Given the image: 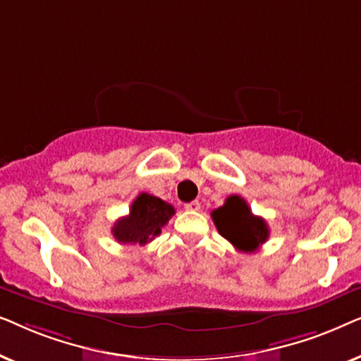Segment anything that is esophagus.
I'll list each match as a JSON object with an SVG mask.
<instances>
[{
  "instance_id": "esophagus-1",
  "label": "esophagus",
  "mask_w": 361,
  "mask_h": 361,
  "mask_svg": "<svg viewBox=\"0 0 361 361\" xmlns=\"http://www.w3.org/2000/svg\"><path fill=\"white\" fill-rule=\"evenodd\" d=\"M184 209L189 210V212H199V210H200V202H199V200L189 202V204L184 205Z\"/></svg>"
}]
</instances>
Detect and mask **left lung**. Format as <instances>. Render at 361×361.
<instances>
[{"label": "left lung", "instance_id": "obj_1", "mask_svg": "<svg viewBox=\"0 0 361 361\" xmlns=\"http://www.w3.org/2000/svg\"><path fill=\"white\" fill-rule=\"evenodd\" d=\"M212 220L219 233L245 253H253L269 236L266 221L253 215L246 200L240 195H230L224 205L212 212Z\"/></svg>", "mask_w": 361, "mask_h": 361}]
</instances>
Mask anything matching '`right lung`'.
<instances>
[{"instance_id":"1","label":"right lung","mask_w":361,"mask_h":361,"mask_svg":"<svg viewBox=\"0 0 361 361\" xmlns=\"http://www.w3.org/2000/svg\"><path fill=\"white\" fill-rule=\"evenodd\" d=\"M174 214L176 210L171 204L142 192L131 204L130 214L113 225L111 233L118 243L146 245L161 233L162 226Z\"/></svg>"}]
</instances>
